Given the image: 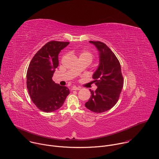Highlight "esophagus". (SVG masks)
<instances>
[{
	"label": "esophagus",
	"instance_id": "34e87169",
	"mask_svg": "<svg viewBox=\"0 0 159 159\" xmlns=\"http://www.w3.org/2000/svg\"><path fill=\"white\" fill-rule=\"evenodd\" d=\"M80 87H76V86H73V87H72V90H80Z\"/></svg>",
	"mask_w": 159,
	"mask_h": 159
}]
</instances>
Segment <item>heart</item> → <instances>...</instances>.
I'll use <instances>...</instances> for the list:
<instances>
[{"label": "heart", "mask_w": 159, "mask_h": 159, "mask_svg": "<svg viewBox=\"0 0 159 159\" xmlns=\"http://www.w3.org/2000/svg\"><path fill=\"white\" fill-rule=\"evenodd\" d=\"M79 58L80 59L88 60L90 62L92 61V60H93V58H94L93 55L87 50H81V51L79 52ZM77 70L78 72H80V69H77Z\"/></svg>", "instance_id": "obj_1"}]
</instances>
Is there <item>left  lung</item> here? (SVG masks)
Listing matches in <instances>:
<instances>
[{"mask_svg":"<svg viewBox=\"0 0 159 159\" xmlns=\"http://www.w3.org/2000/svg\"><path fill=\"white\" fill-rule=\"evenodd\" d=\"M99 51V63L93 78L98 88L90 89L91 96L85 106L93 112L101 113L114 106L123 87V77L119 60L107 45L101 41H90Z\"/></svg>","mask_w":159,"mask_h":159,"instance_id":"1","label":"left lung"}]
</instances>
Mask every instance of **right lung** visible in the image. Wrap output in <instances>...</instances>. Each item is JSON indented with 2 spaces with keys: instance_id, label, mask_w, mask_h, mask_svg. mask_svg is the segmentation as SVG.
I'll list each match as a JSON object with an SVG mask.
<instances>
[{
  "instance_id": "right-lung-1",
  "label": "right lung",
  "mask_w": 159,
  "mask_h": 159,
  "mask_svg": "<svg viewBox=\"0 0 159 159\" xmlns=\"http://www.w3.org/2000/svg\"><path fill=\"white\" fill-rule=\"evenodd\" d=\"M69 42L52 41L35 54L28 66L26 84L29 94L36 107L46 112L58 109L70 90L52 80L58 66V55Z\"/></svg>"
}]
</instances>
